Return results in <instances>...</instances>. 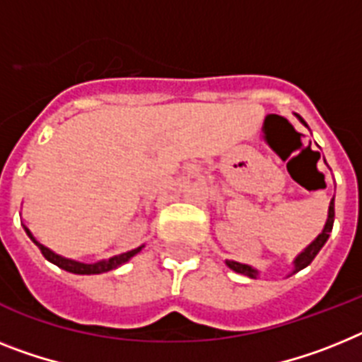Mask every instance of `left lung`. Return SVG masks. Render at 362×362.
<instances>
[{"mask_svg":"<svg viewBox=\"0 0 362 362\" xmlns=\"http://www.w3.org/2000/svg\"><path fill=\"white\" fill-rule=\"evenodd\" d=\"M296 117H298V119L302 121L303 124H305V121H303L298 114H296ZM305 127H308V124H305ZM333 221H335V197H333V199H331V202H329V211H327L326 226H324V230H322L320 235H318V238L315 239V241H313L311 245L305 248V250L300 252L298 256H296V259H294V270H293V272H298V270L305 269V267H308L309 263L315 259V257H317V254L320 252V248L326 245L331 230H333ZM226 265L230 267L232 270H235V272H239V274L248 276V278H257V274H259V272H257L256 269H252L250 265H243V263H238V261H226Z\"/></svg>","mask_w":362,"mask_h":362,"instance_id":"8db88e82","label":"left lung"}]
</instances>
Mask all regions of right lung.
Masks as SVG:
<instances>
[{
	"label": "right lung",
	"instance_id": "add662e5",
	"mask_svg": "<svg viewBox=\"0 0 362 362\" xmlns=\"http://www.w3.org/2000/svg\"><path fill=\"white\" fill-rule=\"evenodd\" d=\"M25 232H27V235L31 238V241L35 243L36 247L40 248V252L44 254L45 259L51 261V263H54V265L60 267V269L68 270V272H73V274H101V272H108V270H114V269H117L119 265H123V263H127L130 257H134L136 254H138V252L144 248V247H138V248H134V250L124 252V254L114 256V257H110V259L97 261V263H81V261L68 259V257L59 256V254H54V252L49 250L47 247H44L42 243H38L35 238H33V233L29 232V228H25Z\"/></svg>",
	"mask_w": 362,
	"mask_h": 362
}]
</instances>
